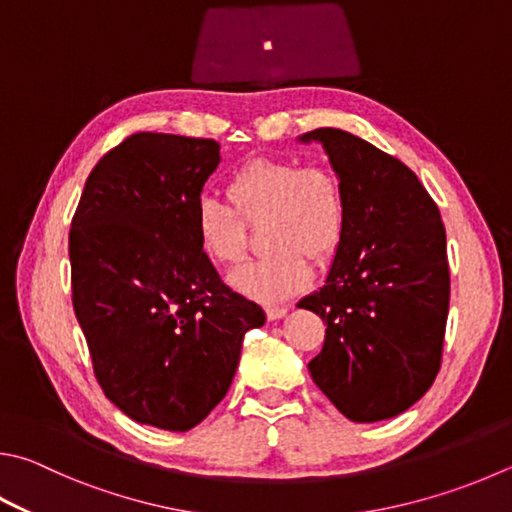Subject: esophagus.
Masks as SVG:
<instances>
[{
  "instance_id": "esophagus-1",
  "label": "esophagus",
  "mask_w": 512,
  "mask_h": 512,
  "mask_svg": "<svg viewBox=\"0 0 512 512\" xmlns=\"http://www.w3.org/2000/svg\"><path fill=\"white\" fill-rule=\"evenodd\" d=\"M288 313L286 306H266V318L268 320H280Z\"/></svg>"
}]
</instances>
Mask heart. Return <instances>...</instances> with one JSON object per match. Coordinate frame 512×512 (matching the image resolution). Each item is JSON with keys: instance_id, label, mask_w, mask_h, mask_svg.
Returning a JSON list of instances; mask_svg holds the SVG:
<instances>
[{"instance_id": "1", "label": "heart", "mask_w": 512, "mask_h": 512, "mask_svg": "<svg viewBox=\"0 0 512 512\" xmlns=\"http://www.w3.org/2000/svg\"><path fill=\"white\" fill-rule=\"evenodd\" d=\"M228 199L203 197L194 208V232L206 257L235 266L246 255V221L266 219L257 262L232 273L230 284L255 300H284L311 280V264L336 255L347 228V201L329 165L284 156H259L230 176ZM242 216L239 218L238 215Z\"/></svg>"}]
</instances>
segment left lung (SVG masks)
I'll return each mask as SVG.
<instances>
[{
	"label": "left lung",
	"instance_id": "8db88e82",
	"mask_svg": "<svg viewBox=\"0 0 512 512\" xmlns=\"http://www.w3.org/2000/svg\"><path fill=\"white\" fill-rule=\"evenodd\" d=\"M345 190L347 228L327 282L300 300L327 324L313 383L349 421L405 412L441 367L450 268L439 208L416 174L362 138L320 127Z\"/></svg>",
	"mask_w": 512,
	"mask_h": 512
}]
</instances>
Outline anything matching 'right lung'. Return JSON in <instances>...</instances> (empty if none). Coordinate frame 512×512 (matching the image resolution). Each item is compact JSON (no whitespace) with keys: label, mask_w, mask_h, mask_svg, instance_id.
<instances>
[{"label":"right lung","mask_w":512,"mask_h":512,"mask_svg":"<svg viewBox=\"0 0 512 512\" xmlns=\"http://www.w3.org/2000/svg\"><path fill=\"white\" fill-rule=\"evenodd\" d=\"M212 138L138 132L91 170L69 232L73 311L102 392L138 423L199 425L264 311L221 282L194 232Z\"/></svg>","instance_id":"right-lung-1"}]
</instances>
